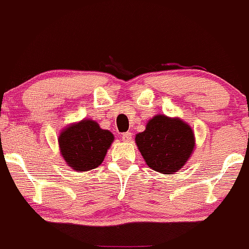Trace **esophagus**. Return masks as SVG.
Masks as SVG:
<instances>
[{"instance_id":"34e87169","label":"esophagus","mask_w":249,"mask_h":249,"mask_svg":"<svg viewBox=\"0 0 249 249\" xmlns=\"http://www.w3.org/2000/svg\"><path fill=\"white\" fill-rule=\"evenodd\" d=\"M122 139H123V142H125V143H127V142H131V139H132V133H131V132L123 133Z\"/></svg>"}]
</instances>
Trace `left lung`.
<instances>
[{"mask_svg": "<svg viewBox=\"0 0 249 249\" xmlns=\"http://www.w3.org/2000/svg\"><path fill=\"white\" fill-rule=\"evenodd\" d=\"M135 141L147 166L164 175L181 170L196 146L190 125L179 117L165 114H156L150 119Z\"/></svg>", "mask_w": 249, "mask_h": 249, "instance_id": "8db88e82", "label": "left lung"}]
</instances>
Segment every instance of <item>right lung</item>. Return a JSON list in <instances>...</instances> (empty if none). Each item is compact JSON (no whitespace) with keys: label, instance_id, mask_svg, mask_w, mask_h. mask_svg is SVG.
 I'll use <instances>...</instances> for the list:
<instances>
[{"label":"right lung","instance_id":"add662e5","mask_svg":"<svg viewBox=\"0 0 249 249\" xmlns=\"http://www.w3.org/2000/svg\"><path fill=\"white\" fill-rule=\"evenodd\" d=\"M111 131L104 130L95 120L85 118L71 123L60 132V154L66 164L75 171H89L103 163L113 143Z\"/></svg>","mask_w":249,"mask_h":249}]
</instances>
